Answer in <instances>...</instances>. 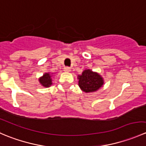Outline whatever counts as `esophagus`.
I'll return each mask as SVG.
<instances>
[{"mask_svg": "<svg viewBox=\"0 0 146 146\" xmlns=\"http://www.w3.org/2000/svg\"><path fill=\"white\" fill-rule=\"evenodd\" d=\"M64 71H66V72H70V67H65L64 68Z\"/></svg>", "mask_w": 146, "mask_h": 146, "instance_id": "1", "label": "esophagus"}]
</instances>
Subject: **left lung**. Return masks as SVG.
<instances>
[{"label": "left lung", "instance_id": "left-lung-1", "mask_svg": "<svg viewBox=\"0 0 146 146\" xmlns=\"http://www.w3.org/2000/svg\"><path fill=\"white\" fill-rule=\"evenodd\" d=\"M78 85L82 91L92 92L98 90L102 86L103 79L98 73L90 70H85L80 76H78Z\"/></svg>", "mask_w": 146, "mask_h": 146}]
</instances>
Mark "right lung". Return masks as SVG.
I'll return each mask as SVG.
<instances>
[{
  "label": "right lung",
  "instance_id": "1",
  "mask_svg": "<svg viewBox=\"0 0 146 146\" xmlns=\"http://www.w3.org/2000/svg\"><path fill=\"white\" fill-rule=\"evenodd\" d=\"M51 76L49 73H45L43 76V77L39 78V82L40 83L43 85L44 87L48 88L50 85H51L52 82H51Z\"/></svg>",
  "mask_w": 146,
  "mask_h": 146
}]
</instances>
